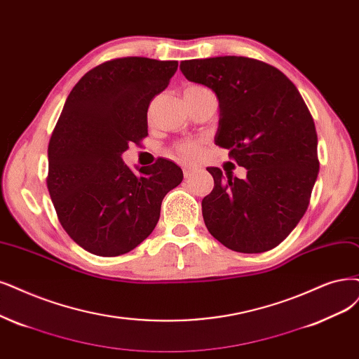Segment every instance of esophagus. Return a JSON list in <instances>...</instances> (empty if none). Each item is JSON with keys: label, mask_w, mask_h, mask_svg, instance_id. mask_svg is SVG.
Instances as JSON below:
<instances>
[{"label": "esophagus", "mask_w": 359, "mask_h": 359, "mask_svg": "<svg viewBox=\"0 0 359 359\" xmlns=\"http://www.w3.org/2000/svg\"><path fill=\"white\" fill-rule=\"evenodd\" d=\"M195 171H196V167H195V165H187V167H183V175H184V177H187V179H189Z\"/></svg>", "instance_id": "1"}]
</instances>
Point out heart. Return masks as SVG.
Returning a JSON list of instances; mask_svg holds the SVG:
<instances>
[{"label":"heart","instance_id":"b5f03b06","mask_svg":"<svg viewBox=\"0 0 359 359\" xmlns=\"http://www.w3.org/2000/svg\"><path fill=\"white\" fill-rule=\"evenodd\" d=\"M208 88L200 84H192L184 88L183 95H195V93H201V91H207ZM201 151V143L196 140H183L175 144V152L179 158L183 159H192L195 158Z\"/></svg>","mask_w":359,"mask_h":359}]
</instances>
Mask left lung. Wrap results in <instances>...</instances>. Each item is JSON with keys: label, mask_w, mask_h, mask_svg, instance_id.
<instances>
[{"label": "left lung", "mask_w": 359, "mask_h": 359, "mask_svg": "<svg viewBox=\"0 0 359 359\" xmlns=\"http://www.w3.org/2000/svg\"><path fill=\"white\" fill-rule=\"evenodd\" d=\"M180 71L219 97L216 144L247 168L228 179L207 167L215 188L203 200L208 232L238 253L281 244L306 213L320 171L313 118L296 86L275 66L243 56L184 60Z\"/></svg>", "instance_id": "obj_1"}]
</instances>
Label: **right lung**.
Returning a JSON list of instances; mask_svg holds the SVG:
<instances>
[{
    "label": "right lung",
    "instance_id": "obj_1",
    "mask_svg": "<svg viewBox=\"0 0 359 359\" xmlns=\"http://www.w3.org/2000/svg\"><path fill=\"white\" fill-rule=\"evenodd\" d=\"M177 65L112 59L88 71L65 102L48 143L47 188L62 228L91 255L115 257L136 248L183 179L170 159L133 172L121 158L131 142L148 136L149 103Z\"/></svg>",
    "mask_w": 359,
    "mask_h": 359
}]
</instances>
